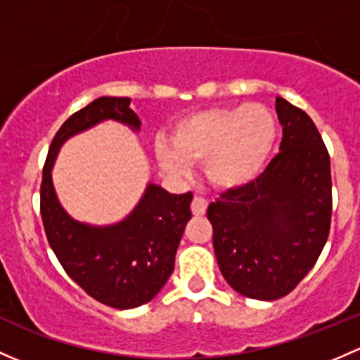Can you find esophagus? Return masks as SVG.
Wrapping results in <instances>:
<instances>
[{"instance_id": "esophagus-1", "label": "esophagus", "mask_w": 360, "mask_h": 360, "mask_svg": "<svg viewBox=\"0 0 360 360\" xmlns=\"http://www.w3.org/2000/svg\"><path fill=\"white\" fill-rule=\"evenodd\" d=\"M207 205H209V203H207V200L203 198V196H195V198H193V202H191L193 215H203V214H205Z\"/></svg>"}]
</instances>
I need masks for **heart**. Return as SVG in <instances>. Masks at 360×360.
Wrapping results in <instances>:
<instances>
[{
	"label": "heart",
	"instance_id": "obj_1",
	"mask_svg": "<svg viewBox=\"0 0 360 360\" xmlns=\"http://www.w3.org/2000/svg\"><path fill=\"white\" fill-rule=\"evenodd\" d=\"M278 141V120L262 103L212 107L184 115L174 124L170 145L157 148L162 167L186 172L203 164L207 179L219 190H240L266 169Z\"/></svg>",
	"mask_w": 360,
	"mask_h": 360
}]
</instances>
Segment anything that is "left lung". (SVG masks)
I'll list each match as a JSON object with an SVG mask.
<instances>
[{
	"mask_svg": "<svg viewBox=\"0 0 360 360\" xmlns=\"http://www.w3.org/2000/svg\"><path fill=\"white\" fill-rule=\"evenodd\" d=\"M279 153L248 186L224 191L207 210L219 269L238 293L278 300L319 259L331 226L330 153L302 108L276 98Z\"/></svg>",
	"mask_w": 360,
	"mask_h": 360,
	"instance_id": "1",
	"label": "left lung"
}]
</instances>
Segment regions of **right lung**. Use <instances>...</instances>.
I'll use <instances>...</instances> for the list:
<instances>
[{"label":"right lung","mask_w":360,"mask_h":360,"mask_svg":"<svg viewBox=\"0 0 360 360\" xmlns=\"http://www.w3.org/2000/svg\"><path fill=\"white\" fill-rule=\"evenodd\" d=\"M131 98L103 96L72 113L53 138L41 181V217L48 243L67 274L89 297L113 309L150 302L167 283L181 236L191 219L193 195H172L148 184L141 202L122 222L94 228L74 221L60 205L51 167L62 143L94 124L115 119L139 129Z\"/></svg>","instance_id":"obj_1"}]
</instances>
